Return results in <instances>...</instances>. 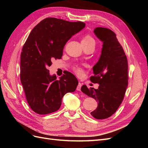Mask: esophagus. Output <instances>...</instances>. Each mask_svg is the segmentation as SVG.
I'll return each instance as SVG.
<instances>
[{"mask_svg":"<svg viewBox=\"0 0 148 148\" xmlns=\"http://www.w3.org/2000/svg\"><path fill=\"white\" fill-rule=\"evenodd\" d=\"M82 83H78V86H77V91H81V88H82Z\"/></svg>","mask_w":148,"mask_h":148,"instance_id":"1","label":"esophagus"}]
</instances>
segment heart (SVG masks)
Returning <instances> with one entry per match:
<instances>
[{"label": "heart", "instance_id": "b5f03b06", "mask_svg": "<svg viewBox=\"0 0 148 148\" xmlns=\"http://www.w3.org/2000/svg\"><path fill=\"white\" fill-rule=\"evenodd\" d=\"M82 45H88V44H95V40L89 34H86L82 39ZM73 70L74 72L78 76H81L83 73V70L81 67L77 65H75L73 67Z\"/></svg>", "mask_w": 148, "mask_h": 148}]
</instances>
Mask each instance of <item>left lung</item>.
I'll return each instance as SVG.
<instances>
[{"instance_id": "left-lung-1", "label": "left lung", "mask_w": 148, "mask_h": 148, "mask_svg": "<svg viewBox=\"0 0 148 148\" xmlns=\"http://www.w3.org/2000/svg\"><path fill=\"white\" fill-rule=\"evenodd\" d=\"M103 42L101 55L93 66L94 75L90 80L99 87H82V91L97 101L96 110L91 115L96 119H105L112 115L120 106L128 86V61L123 49L112 31L97 27L94 30Z\"/></svg>"}]
</instances>
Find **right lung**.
Segmentation results:
<instances>
[{
    "label": "right lung",
    "instance_id": "obj_1",
    "mask_svg": "<svg viewBox=\"0 0 148 148\" xmlns=\"http://www.w3.org/2000/svg\"><path fill=\"white\" fill-rule=\"evenodd\" d=\"M85 27L82 21L46 18L32 29L22 49L20 80L31 109L40 115L59 110L62 97L74 92L78 82L67 71L57 79L49 74L53 59H60L66 42Z\"/></svg>",
    "mask_w": 148,
    "mask_h": 148
}]
</instances>
